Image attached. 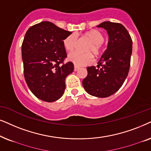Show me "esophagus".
Returning a JSON list of instances; mask_svg holds the SVG:
<instances>
[{
    "label": "esophagus",
    "mask_w": 151,
    "mask_h": 151,
    "mask_svg": "<svg viewBox=\"0 0 151 151\" xmlns=\"http://www.w3.org/2000/svg\"><path fill=\"white\" fill-rule=\"evenodd\" d=\"M79 69V68L78 67V66H77V65H74V71H77Z\"/></svg>",
    "instance_id": "obj_1"
}]
</instances>
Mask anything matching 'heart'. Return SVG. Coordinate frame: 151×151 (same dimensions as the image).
<instances>
[{"instance_id":"b5f03b06","label":"heart","mask_w":151,"mask_h":151,"mask_svg":"<svg viewBox=\"0 0 151 151\" xmlns=\"http://www.w3.org/2000/svg\"><path fill=\"white\" fill-rule=\"evenodd\" d=\"M83 37L91 41L86 49L88 53L83 54L75 51L68 55V60L77 66H83L91 64L94 61V56L91 53L98 57L102 52V43L104 41V37L101 32L99 30L92 29L86 32ZM77 42V36L75 34H71L64 39L63 44L67 51L71 52L75 49Z\"/></svg>"}]
</instances>
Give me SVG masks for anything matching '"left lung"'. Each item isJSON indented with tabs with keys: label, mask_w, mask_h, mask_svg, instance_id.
<instances>
[{
	"label": "left lung",
	"mask_w": 151,
	"mask_h": 151,
	"mask_svg": "<svg viewBox=\"0 0 151 151\" xmlns=\"http://www.w3.org/2000/svg\"><path fill=\"white\" fill-rule=\"evenodd\" d=\"M107 30L109 41L107 50L96 66L87 68L83 80L86 92L97 97H108L117 91L127 77L130 65L132 41L122 24L106 21L97 26Z\"/></svg>",
	"instance_id": "1"
}]
</instances>
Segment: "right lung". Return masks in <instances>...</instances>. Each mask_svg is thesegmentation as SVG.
I'll list each match as a JSON object with an SVG mask.
<instances>
[{"label": "right lung", "instance_id": "add662e5", "mask_svg": "<svg viewBox=\"0 0 151 151\" xmlns=\"http://www.w3.org/2000/svg\"><path fill=\"white\" fill-rule=\"evenodd\" d=\"M72 32L49 21L30 27L22 43L24 77L29 90L39 99L55 101L61 97L65 80L74 70L63 41Z\"/></svg>", "mask_w": 151, "mask_h": 151}]
</instances>
